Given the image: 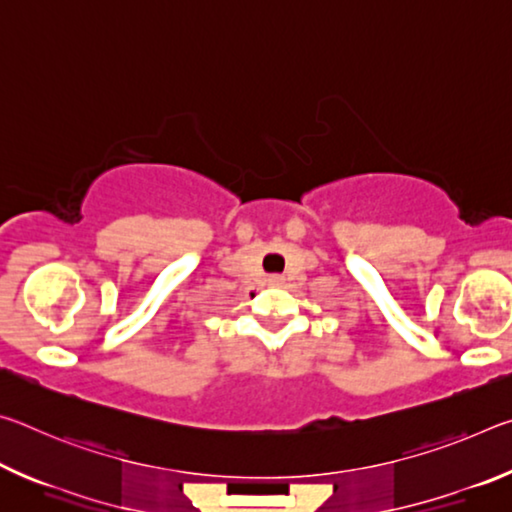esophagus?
Wrapping results in <instances>:
<instances>
[{
  "label": "esophagus",
  "instance_id": "obj_1",
  "mask_svg": "<svg viewBox=\"0 0 512 512\" xmlns=\"http://www.w3.org/2000/svg\"><path fill=\"white\" fill-rule=\"evenodd\" d=\"M268 284H271V287H280V284H284V277L282 275H271V277H268Z\"/></svg>",
  "mask_w": 512,
  "mask_h": 512
}]
</instances>
